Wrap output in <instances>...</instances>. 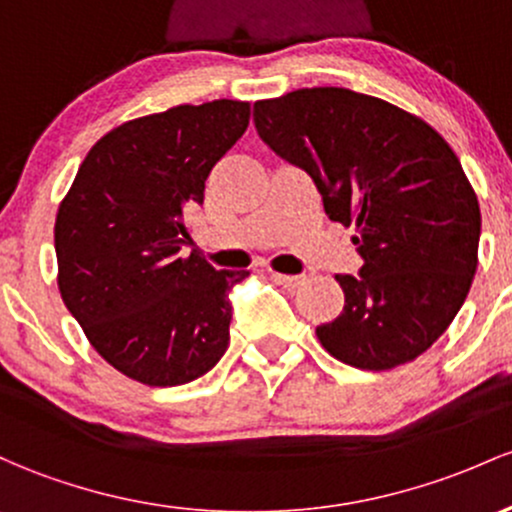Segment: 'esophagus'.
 <instances>
[{"instance_id":"obj_1","label":"esophagus","mask_w":512,"mask_h":512,"mask_svg":"<svg viewBox=\"0 0 512 512\" xmlns=\"http://www.w3.org/2000/svg\"><path fill=\"white\" fill-rule=\"evenodd\" d=\"M271 278L276 280V283L285 285V288H295V285H300L302 280H305L302 276H288V273H276V271L271 273Z\"/></svg>"}]
</instances>
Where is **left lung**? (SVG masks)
Listing matches in <instances>:
<instances>
[{
  "label": "left lung",
  "mask_w": 512,
  "mask_h": 512,
  "mask_svg": "<svg viewBox=\"0 0 512 512\" xmlns=\"http://www.w3.org/2000/svg\"><path fill=\"white\" fill-rule=\"evenodd\" d=\"M258 136L305 170L364 266L334 276L337 320L317 327L334 359L388 371L444 334L469 295L481 210L452 146L395 104L344 87H305L254 104Z\"/></svg>",
  "instance_id": "obj_1"
}]
</instances>
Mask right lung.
<instances>
[{
	"mask_svg": "<svg viewBox=\"0 0 512 512\" xmlns=\"http://www.w3.org/2000/svg\"><path fill=\"white\" fill-rule=\"evenodd\" d=\"M249 114V102L214 100L117 126L58 207L60 298L97 354L144 386L195 381L229 346V293L249 271L188 254L185 222Z\"/></svg>",
	"mask_w": 512,
	"mask_h": 512,
	"instance_id": "add662e5",
	"label": "right lung"
}]
</instances>
